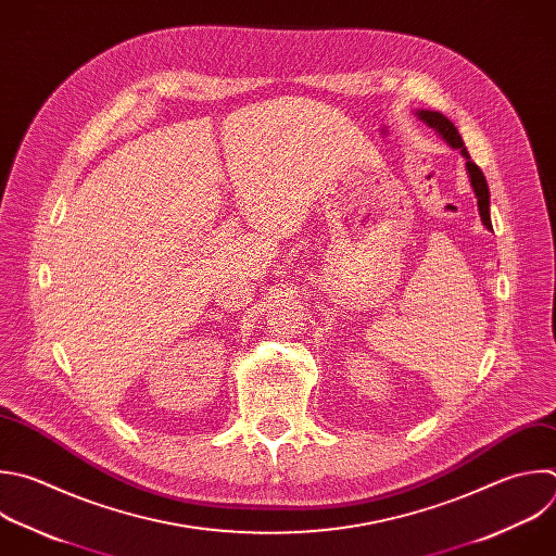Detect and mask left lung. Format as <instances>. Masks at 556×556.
<instances>
[{"label":"left lung","instance_id":"obj_1","mask_svg":"<svg viewBox=\"0 0 556 556\" xmlns=\"http://www.w3.org/2000/svg\"><path fill=\"white\" fill-rule=\"evenodd\" d=\"M424 124H428L432 130H437L452 148H456V150H460V154L465 156V165H467V174H469V182H471V188H473V194H476V199H478V212H480V220H482V225L489 229V231H493V227H491V214H489V203H491V194H489V185H486V178H484V174H482V169L471 161V156H469V152H467V148H465V141H463V137L458 135V130H456V126L443 115V113H439V111H428V109H417V113H415Z\"/></svg>","mask_w":556,"mask_h":556}]
</instances>
